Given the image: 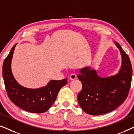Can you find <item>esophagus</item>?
Here are the masks:
<instances>
[{
  "instance_id": "1",
  "label": "esophagus",
  "mask_w": 134,
  "mask_h": 134,
  "mask_svg": "<svg viewBox=\"0 0 134 134\" xmlns=\"http://www.w3.org/2000/svg\"><path fill=\"white\" fill-rule=\"evenodd\" d=\"M77 79V76L75 74H71L69 76V79L71 80H74Z\"/></svg>"
}]
</instances>
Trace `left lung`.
Wrapping results in <instances>:
<instances>
[{"mask_svg": "<svg viewBox=\"0 0 134 134\" xmlns=\"http://www.w3.org/2000/svg\"><path fill=\"white\" fill-rule=\"evenodd\" d=\"M121 55V66L116 74L101 77L90 66L80 69L78 79L82 88L77 99L81 109L87 114L100 115L114 110L123 103L131 87L132 68L129 57L120 44L114 42Z\"/></svg>", "mask_w": 134, "mask_h": 134, "instance_id": "8db88e82", "label": "left lung"}]
</instances>
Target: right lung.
<instances>
[{
    "label": "right lung",
    "mask_w": 134,
    "mask_h": 134,
    "mask_svg": "<svg viewBox=\"0 0 134 134\" xmlns=\"http://www.w3.org/2000/svg\"><path fill=\"white\" fill-rule=\"evenodd\" d=\"M16 44L3 64L2 75L7 94L13 103L31 113L46 111L55 101L58 91L67 83V79L51 80L45 87L32 89L24 87L14 79L11 64Z\"/></svg>",
    "instance_id": "obj_1"
}]
</instances>
